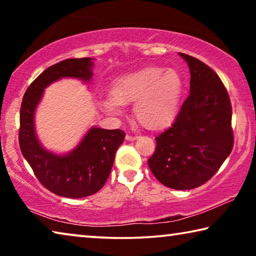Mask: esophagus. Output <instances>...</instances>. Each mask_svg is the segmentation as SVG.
I'll return each instance as SVG.
<instances>
[{"mask_svg": "<svg viewBox=\"0 0 256 256\" xmlns=\"http://www.w3.org/2000/svg\"><path fill=\"white\" fill-rule=\"evenodd\" d=\"M125 138H126L128 141H134L136 138V136H130V134H126V136H125Z\"/></svg>", "mask_w": 256, "mask_h": 256, "instance_id": "obj_1", "label": "esophagus"}]
</instances>
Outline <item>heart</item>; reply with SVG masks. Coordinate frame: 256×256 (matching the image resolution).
Listing matches in <instances>:
<instances>
[{"label":"heart","mask_w":256,"mask_h":256,"mask_svg":"<svg viewBox=\"0 0 256 256\" xmlns=\"http://www.w3.org/2000/svg\"><path fill=\"white\" fill-rule=\"evenodd\" d=\"M183 90V78L175 68L146 66L118 78L110 94L100 98V105L110 114L120 115L123 105L134 102L138 122L148 130H159L175 120Z\"/></svg>","instance_id":"b5f03b06"}]
</instances>
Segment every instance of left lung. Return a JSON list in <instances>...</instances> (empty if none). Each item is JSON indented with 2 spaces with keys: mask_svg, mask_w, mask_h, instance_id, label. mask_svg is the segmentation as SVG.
Returning a JSON list of instances; mask_svg holds the SVG:
<instances>
[{
  "mask_svg": "<svg viewBox=\"0 0 256 256\" xmlns=\"http://www.w3.org/2000/svg\"><path fill=\"white\" fill-rule=\"evenodd\" d=\"M180 56L190 68V94L172 126L156 138L148 164L167 188L190 190L209 180L232 152V105L211 68L193 56Z\"/></svg>",
  "mask_w": 256,
  "mask_h": 256,
  "instance_id": "8db88e82",
  "label": "left lung"
}]
</instances>
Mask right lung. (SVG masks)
<instances>
[{
  "label": "right lung",
  "mask_w": 256,
  "mask_h": 256,
  "mask_svg": "<svg viewBox=\"0 0 256 256\" xmlns=\"http://www.w3.org/2000/svg\"><path fill=\"white\" fill-rule=\"evenodd\" d=\"M94 60L68 58L54 64L38 76L26 92L20 110L19 144L21 152L38 180L56 196L79 198L92 196L105 185L115 154L123 144L122 130L92 126L70 152L58 154L45 149L38 140L34 112L50 84L62 78L89 82Z\"/></svg>",
  "instance_id": "1"
}]
</instances>
